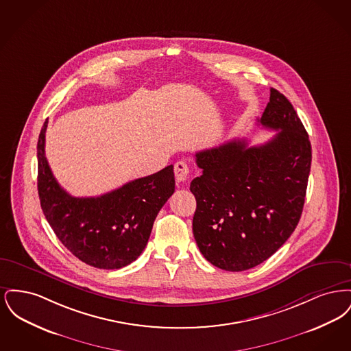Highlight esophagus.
<instances>
[{
  "label": "esophagus",
  "mask_w": 351,
  "mask_h": 351,
  "mask_svg": "<svg viewBox=\"0 0 351 351\" xmlns=\"http://www.w3.org/2000/svg\"><path fill=\"white\" fill-rule=\"evenodd\" d=\"M173 169H175V178L179 183H184L189 178V166L183 160L175 163Z\"/></svg>",
  "instance_id": "1"
}]
</instances>
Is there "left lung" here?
Returning a JSON list of instances; mask_svg holds the SVG:
<instances>
[{
  "label": "left lung",
  "instance_id": "1",
  "mask_svg": "<svg viewBox=\"0 0 351 351\" xmlns=\"http://www.w3.org/2000/svg\"><path fill=\"white\" fill-rule=\"evenodd\" d=\"M258 119L275 136L247 147L234 139L196 154L193 235L204 258L226 271H245L268 259L300 221L312 162L309 136L292 104L271 88Z\"/></svg>",
  "mask_w": 351,
  "mask_h": 351
}]
</instances>
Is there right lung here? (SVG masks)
<instances>
[{
  "label": "right lung",
  "mask_w": 351,
  "mask_h": 351,
  "mask_svg": "<svg viewBox=\"0 0 351 351\" xmlns=\"http://www.w3.org/2000/svg\"><path fill=\"white\" fill-rule=\"evenodd\" d=\"M47 121L38 139V193L59 241L92 267L117 269L145 250L154 221L175 192L173 166L135 179L99 197H73L52 175L46 154Z\"/></svg>",
  "instance_id": "add662e5"
}]
</instances>
